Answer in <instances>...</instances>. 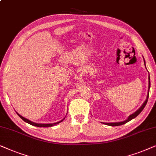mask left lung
I'll use <instances>...</instances> for the list:
<instances>
[{
    "instance_id": "left-lung-1",
    "label": "left lung",
    "mask_w": 156,
    "mask_h": 156,
    "mask_svg": "<svg viewBox=\"0 0 156 156\" xmlns=\"http://www.w3.org/2000/svg\"><path fill=\"white\" fill-rule=\"evenodd\" d=\"M144 63H145V61H144ZM145 66H146V64H145ZM148 79H149V81H148V95H147V98L146 100V101H145L144 103H143V104L142 105V106H141L140 108H139L138 111L135 112L134 113H133L132 115H130L129 117L128 118L127 120H126L125 121H123V122H118V123H105V125H108V126H121V125H123V124H125L126 123H128V121H130V120H131L132 119H133L136 117H137L139 114L141 113V111H143V108H144L145 106H146V104H147V102H148V96H149V90H150V87H151V81H150V75H149L148 76Z\"/></svg>"
}]
</instances>
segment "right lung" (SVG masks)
Instances as JSON below:
<instances>
[{"mask_svg": "<svg viewBox=\"0 0 156 156\" xmlns=\"http://www.w3.org/2000/svg\"><path fill=\"white\" fill-rule=\"evenodd\" d=\"M18 115V116H19V117L21 118V119L23 120H24L25 122H26V123H29V124H30V125H32V126H37V127H51V126H55V125H57V124H58L59 123H61V122H62L63 121V120H64V118L63 120H61V121H59V122H58V123H48V124H41V123H33V122H32V121H30V120H28V119H26V118H23V116H21L20 115H19V114L18 113H17Z\"/></svg>", "mask_w": 156, "mask_h": 156, "instance_id": "obj_1", "label": "right lung"}]
</instances>
